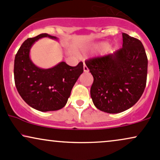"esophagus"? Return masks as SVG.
<instances>
[{"label": "esophagus", "mask_w": 160, "mask_h": 160, "mask_svg": "<svg viewBox=\"0 0 160 160\" xmlns=\"http://www.w3.org/2000/svg\"><path fill=\"white\" fill-rule=\"evenodd\" d=\"M83 71H84V72H87L88 71V68L86 67V64L84 63V62H83Z\"/></svg>", "instance_id": "34e87169"}]
</instances>
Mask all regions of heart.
I'll use <instances>...</instances> for the list:
<instances>
[{"label":"heart","instance_id":"1","mask_svg":"<svg viewBox=\"0 0 160 160\" xmlns=\"http://www.w3.org/2000/svg\"><path fill=\"white\" fill-rule=\"evenodd\" d=\"M108 47V43L105 42H100V43H95L91 47V49L94 51H103L107 49Z\"/></svg>","mask_w":160,"mask_h":160}]
</instances>
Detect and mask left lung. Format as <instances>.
I'll use <instances>...</instances> for the list:
<instances>
[{
    "label": "left lung",
    "mask_w": 160,
    "mask_h": 160,
    "mask_svg": "<svg viewBox=\"0 0 160 160\" xmlns=\"http://www.w3.org/2000/svg\"><path fill=\"white\" fill-rule=\"evenodd\" d=\"M94 80L90 95L94 105L108 113L132 108L144 92L148 57L142 43L122 33V47L112 54L86 62Z\"/></svg>",
    "instance_id": "left-lung-1"
}]
</instances>
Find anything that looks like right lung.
<instances>
[{
    "instance_id": "add662e5",
    "label": "right lung",
    "mask_w": 160,
    "mask_h": 160,
    "mask_svg": "<svg viewBox=\"0 0 160 160\" xmlns=\"http://www.w3.org/2000/svg\"><path fill=\"white\" fill-rule=\"evenodd\" d=\"M46 37L58 40L46 33L28 38L14 60V80L18 92L29 106L42 112L65 107L73 86L83 72L81 62L75 67L62 62L48 69L34 65L30 58V49L37 40Z\"/></svg>"
}]
</instances>
